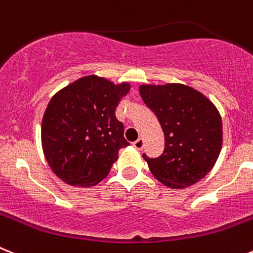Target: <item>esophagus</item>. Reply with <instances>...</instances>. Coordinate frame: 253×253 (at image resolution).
<instances>
[{"mask_svg": "<svg viewBox=\"0 0 253 253\" xmlns=\"http://www.w3.org/2000/svg\"><path fill=\"white\" fill-rule=\"evenodd\" d=\"M133 147L141 151L142 148L144 147V141H143V139H142V138H138L137 141L133 142Z\"/></svg>", "mask_w": 253, "mask_h": 253, "instance_id": "obj_1", "label": "esophagus"}]
</instances>
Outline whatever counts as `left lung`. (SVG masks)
<instances>
[{
    "label": "left lung",
    "instance_id": "obj_1",
    "mask_svg": "<svg viewBox=\"0 0 253 253\" xmlns=\"http://www.w3.org/2000/svg\"><path fill=\"white\" fill-rule=\"evenodd\" d=\"M142 100L159 119L165 150L156 159L143 155L153 176L164 185L182 189L210 172L221 151V116L206 96L184 85L143 84Z\"/></svg>",
    "mask_w": 253,
    "mask_h": 253
}]
</instances>
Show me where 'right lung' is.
<instances>
[{
    "label": "right lung",
    "mask_w": 253,
    "mask_h": 253,
    "mask_svg": "<svg viewBox=\"0 0 253 253\" xmlns=\"http://www.w3.org/2000/svg\"><path fill=\"white\" fill-rule=\"evenodd\" d=\"M130 89L88 75L60 89L42 120V148L49 168L62 182L98 184L111 170L119 150L128 146L115 110Z\"/></svg>",
    "instance_id": "add662e5"
}]
</instances>
